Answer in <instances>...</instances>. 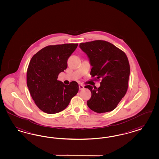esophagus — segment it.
Instances as JSON below:
<instances>
[{
	"label": "esophagus",
	"mask_w": 159,
	"mask_h": 159,
	"mask_svg": "<svg viewBox=\"0 0 159 159\" xmlns=\"http://www.w3.org/2000/svg\"><path fill=\"white\" fill-rule=\"evenodd\" d=\"M84 88V85H79V89L80 90H82Z\"/></svg>",
	"instance_id": "obj_1"
}]
</instances>
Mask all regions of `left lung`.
<instances>
[{"label": "left lung", "mask_w": 159, "mask_h": 159, "mask_svg": "<svg viewBox=\"0 0 159 159\" xmlns=\"http://www.w3.org/2000/svg\"><path fill=\"white\" fill-rule=\"evenodd\" d=\"M92 66L90 74L101 78L100 87L86 85L91 92L87 106L93 111L102 113L114 110L128 88L130 68L125 53L108 42L101 40L81 43Z\"/></svg>", "instance_id": "8db88e82"}]
</instances>
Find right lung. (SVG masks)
Returning <instances> with one entry per match:
<instances>
[{"label":"right lung","instance_id":"1","mask_svg":"<svg viewBox=\"0 0 159 159\" xmlns=\"http://www.w3.org/2000/svg\"><path fill=\"white\" fill-rule=\"evenodd\" d=\"M78 43L50 45L42 48L30 59L27 70V86L37 107L47 114L63 111L78 93V84L65 85L57 79L67 68V61Z\"/></svg>","mask_w":159,"mask_h":159}]
</instances>
